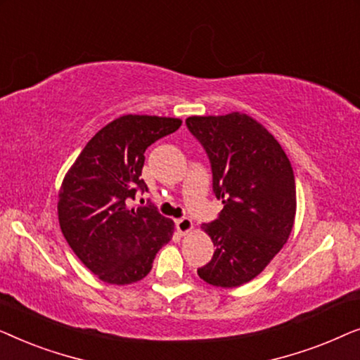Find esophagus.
Listing matches in <instances>:
<instances>
[{
	"instance_id": "34e87169",
	"label": "esophagus",
	"mask_w": 360,
	"mask_h": 360,
	"mask_svg": "<svg viewBox=\"0 0 360 360\" xmlns=\"http://www.w3.org/2000/svg\"><path fill=\"white\" fill-rule=\"evenodd\" d=\"M175 226H176V229H179L180 234H186V233H190L191 229H193V223H191L190 218L176 219Z\"/></svg>"
}]
</instances>
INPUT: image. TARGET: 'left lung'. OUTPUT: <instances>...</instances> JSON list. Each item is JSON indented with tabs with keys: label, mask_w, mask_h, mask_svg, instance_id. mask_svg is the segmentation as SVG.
<instances>
[{
	"label": "left lung",
	"mask_w": 360,
	"mask_h": 360,
	"mask_svg": "<svg viewBox=\"0 0 360 360\" xmlns=\"http://www.w3.org/2000/svg\"><path fill=\"white\" fill-rule=\"evenodd\" d=\"M185 124L208 155L213 191L224 205L218 218L203 224L216 250L198 275L214 287H239L267 267L292 233V164L275 137L248 115L191 116Z\"/></svg>",
	"instance_id": "left-lung-1"
}]
</instances>
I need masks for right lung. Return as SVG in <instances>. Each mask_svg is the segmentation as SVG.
I'll return each instance as SVG.
<instances>
[{
    "label": "right lung",
    "instance_id": "obj_1",
    "mask_svg": "<svg viewBox=\"0 0 360 360\" xmlns=\"http://www.w3.org/2000/svg\"><path fill=\"white\" fill-rule=\"evenodd\" d=\"M180 126L176 117H117L91 137L63 179L57 206L62 234L103 282L127 285L144 278L172 239L174 221L154 205L127 203L137 191H147L141 179L147 147Z\"/></svg>",
    "mask_w": 360,
    "mask_h": 360
}]
</instances>
